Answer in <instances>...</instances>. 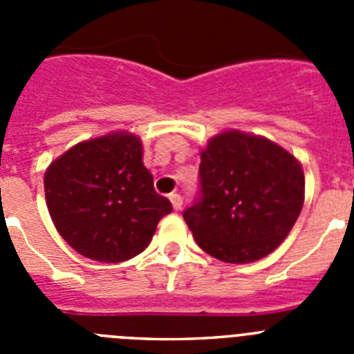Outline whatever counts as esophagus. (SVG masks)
<instances>
[{
  "label": "esophagus",
  "mask_w": 354,
  "mask_h": 354,
  "mask_svg": "<svg viewBox=\"0 0 354 354\" xmlns=\"http://www.w3.org/2000/svg\"><path fill=\"white\" fill-rule=\"evenodd\" d=\"M170 202H171V207H174L175 211H180V209H183V196H180L179 193H171Z\"/></svg>",
  "instance_id": "1"
}]
</instances>
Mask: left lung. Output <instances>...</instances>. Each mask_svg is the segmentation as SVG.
<instances>
[{
  "label": "left lung",
  "mask_w": 354,
  "mask_h": 354,
  "mask_svg": "<svg viewBox=\"0 0 354 354\" xmlns=\"http://www.w3.org/2000/svg\"><path fill=\"white\" fill-rule=\"evenodd\" d=\"M200 159V193L183 214L196 245L230 264L270 255L301 212L305 177L298 159L241 131L209 140Z\"/></svg>",
  "instance_id": "left-lung-1"
}]
</instances>
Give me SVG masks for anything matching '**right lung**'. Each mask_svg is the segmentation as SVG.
Listing matches in <instances>:
<instances>
[{
	"instance_id": "add662e5",
	"label": "right lung",
	"mask_w": 354,
	"mask_h": 354,
	"mask_svg": "<svg viewBox=\"0 0 354 354\" xmlns=\"http://www.w3.org/2000/svg\"><path fill=\"white\" fill-rule=\"evenodd\" d=\"M142 156L138 136L120 131L77 143L49 165L44 177L49 214L77 253L99 262L136 257L171 212Z\"/></svg>"
}]
</instances>
